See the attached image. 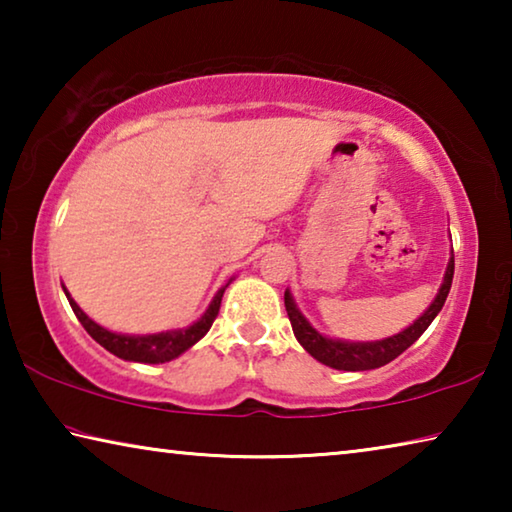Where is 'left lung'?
<instances>
[{
  "instance_id": "1",
  "label": "left lung",
  "mask_w": 512,
  "mask_h": 512,
  "mask_svg": "<svg viewBox=\"0 0 512 512\" xmlns=\"http://www.w3.org/2000/svg\"><path fill=\"white\" fill-rule=\"evenodd\" d=\"M452 277H454V250L452 255H449L443 284H440V289L436 293V298L431 300V305L424 309V314L420 318H415L409 327L402 329V332L386 336V339H379V341H345V339H332V336L320 334L318 329L311 325L305 316H302V311L298 309L289 289L284 291V307H287L293 334H296L298 343L316 361L325 363V366L334 370H348V372L375 370L400 357L406 348H411V345L420 339L424 329L433 323V318H436L440 314V309H443L447 293L452 289Z\"/></svg>"
}]
</instances>
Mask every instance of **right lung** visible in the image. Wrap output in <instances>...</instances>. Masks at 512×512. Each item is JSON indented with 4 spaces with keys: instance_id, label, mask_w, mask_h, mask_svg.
I'll return each mask as SVG.
<instances>
[{
    "instance_id": "right-lung-1",
    "label": "right lung",
    "mask_w": 512,
    "mask_h": 512,
    "mask_svg": "<svg viewBox=\"0 0 512 512\" xmlns=\"http://www.w3.org/2000/svg\"><path fill=\"white\" fill-rule=\"evenodd\" d=\"M228 284L216 291V296L212 298L210 307H207L203 311V316L194 320L192 325L167 329V332H155V334L110 332V329L101 327L99 323H94V320L85 314L79 305H76V300L69 296L65 284H63V291L69 300V307H72L76 318H79L81 325L85 327V332H88L99 345H103L108 352L115 354V357L124 359V361H137V363H167V361L178 359L180 354L187 352L192 345H196L207 332H210L214 318L219 316L221 298H223L225 289H228Z\"/></svg>"
}]
</instances>
